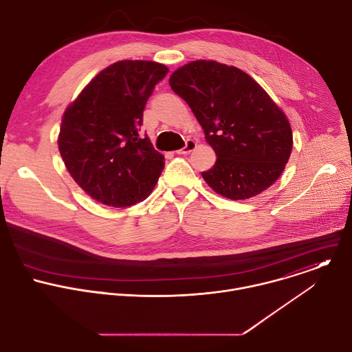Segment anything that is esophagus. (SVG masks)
<instances>
[{"label": "esophagus", "instance_id": "34e87169", "mask_svg": "<svg viewBox=\"0 0 352 352\" xmlns=\"http://www.w3.org/2000/svg\"><path fill=\"white\" fill-rule=\"evenodd\" d=\"M196 148V142L195 140H192V139H188L186 140V143H185V146L182 147V148H179L178 150V155H189L192 150H195Z\"/></svg>", "mask_w": 352, "mask_h": 352}]
</instances>
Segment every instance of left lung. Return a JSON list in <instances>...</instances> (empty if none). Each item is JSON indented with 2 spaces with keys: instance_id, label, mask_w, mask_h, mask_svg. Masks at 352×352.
Returning <instances> with one entry per match:
<instances>
[{
  "instance_id": "1",
  "label": "left lung",
  "mask_w": 352,
  "mask_h": 352,
  "mask_svg": "<svg viewBox=\"0 0 352 352\" xmlns=\"http://www.w3.org/2000/svg\"><path fill=\"white\" fill-rule=\"evenodd\" d=\"M170 86L188 103L217 156L202 173L214 192L242 200L278 179L292 150V131L255 79L236 67L199 60L174 71Z\"/></svg>"
}]
</instances>
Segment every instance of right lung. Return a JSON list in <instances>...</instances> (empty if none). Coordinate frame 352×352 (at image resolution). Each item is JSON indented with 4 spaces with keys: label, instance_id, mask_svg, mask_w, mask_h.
<instances>
[{
    "label": "right lung",
    "instance_id": "right-lung-1",
    "mask_svg": "<svg viewBox=\"0 0 352 352\" xmlns=\"http://www.w3.org/2000/svg\"><path fill=\"white\" fill-rule=\"evenodd\" d=\"M168 68L125 60L97 74L71 103L58 148L75 182L106 206L128 208L152 193L164 156L139 136L143 110Z\"/></svg>",
    "mask_w": 352,
    "mask_h": 352
}]
</instances>
